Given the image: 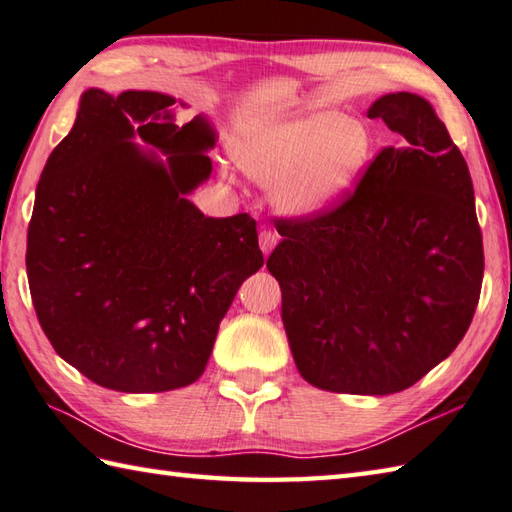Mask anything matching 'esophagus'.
<instances>
[{
    "label": "esophagus",
    "instance_id": "1",
    "mask_svg": "<svg viewBox=\"0 0 512 512\" xmlns=\"http://www.w3.org/2000/svg\"><path fill=\"white\" fill-rule=\"evenodd\" d=\"M258 243H260V249H263V254L269 256L271 249H274L278 243V236H276V232H271V229H263L258 236Z\"/></svg>",
    "mask_w": 512,
    "mask_h": 512
}]
</instances>
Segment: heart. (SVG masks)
<instances>
[{
    "label": "heart",
    "mask_w": 512,
    "mask_h": 512,
    "mask_svg": "<svg viewBox=\"0 0 512 512\" xmlns=\"http://www.w3.org/2000/svg\"><path fill=\"white\" fill-rule=\"evenodd\" d=\"M367 125L338 110H316L271 121L234 143L241 168L274 183V201L287 214H316L347 194L371 156Z\"/></svg>",
    "instance_id": "heart-1"
}]
</instances>
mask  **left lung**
<instances>
[{
  "mask_svg": "<svg viewBox=\"0 0 512 512\" xmlns=\"http://www.w3.org/2000/svg\"><path fill=\"white\" fill-rule=\"evenodd\" d=\"M367 114L400 134L398 145L331 207L276 218L283 241L267 269L302 378L387 395L413 387L464 338L484 247L468 165L431 103L393 92Z\"/></svg>",
  "mask_w": 512,
  "mask_h": 512,
  "instance_id": "8db88e82",
  "label": "left lung"
}]
</instances>
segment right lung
Listing matches in <instances>:
<instances>
[{
  "mask_svg": "<svg viewBox=\"0 0 512 512\" xmlns=\"http://www.w3.org/2000/svg\"><path fill=\"white\" fill-rule=\"evenodd\" d=\"M174 103L86 90L35 192L26 271L39 325L61 358L112 391L201 378L238 287L265 263L252 216L210 218L187 201L210 179L216 132L203 117L176 125Z\"/></svg>",
  "mask_w": 512,
  "mask_h": 512,
  "instance_id": "add662e5",
  "label": "right lung"
}]
</instances>
